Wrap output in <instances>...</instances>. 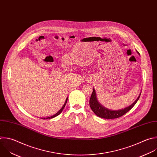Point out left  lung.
<instances>
[{
	"label": "left lung",
	"mask_w": 157,
	"mask_h": 157,
	"mask_svg": "<svg viewBox=\"0 0 157 157\" xmlns=\"http://www.w3.org/2000/svg\"><path fill=\"white\" fill-rule=\"evenodd\" d=\"M140 94H139L137 98L135 100V101L133 103H132L131 105L128 106V107H126L123 109H121L119 110H111L102 106L98 101L96 97L95 89L94 88H93V91L89 100V105L92 110L98 117H100L101 118H105V119H115V118L121 117V116L126 114L128 112H129L134 106L136 102L138 101L140 97Z\"/></svg>",
	"instance_id": "8db88e82"
}]
</instances>
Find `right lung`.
Masks as SVG:
<instances>
[{
    "instance_id": "1",
    "label": "right lung",
    "mask_w": 157,
    "mask_h": 157,
    "mask_svg": "<svg viewBox=\"0 0 157 157\" xmlns=\"http://www.w3.org/2000/svg\"><path fill=\"white\" fill-rule=\"evenodd\" d=\"M67 100H68V98H67V99H66V100H65V103H64V105H63V107H62V109L57 113H56L55 115H54L53 116H51V117H47V118H42V120H47V119H51V118H54V117H57V116H58L59 115H60V113H61V112L63 111V109H64V107H65V105H66V103H67Z\"/></svg>"
}]
</instances>
